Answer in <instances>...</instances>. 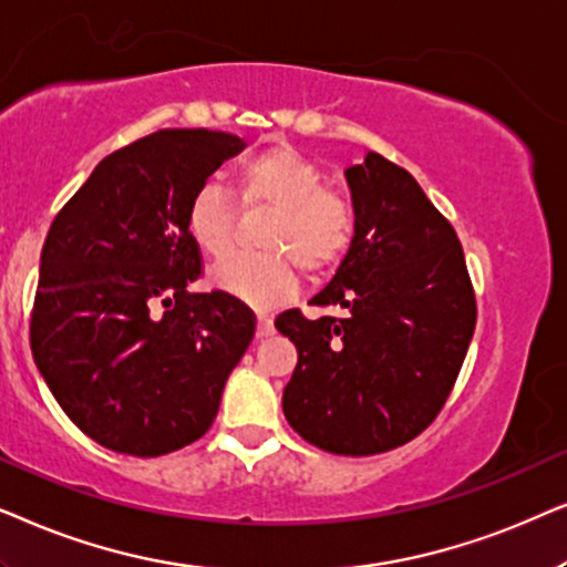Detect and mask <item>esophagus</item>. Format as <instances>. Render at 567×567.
I'll list each match as a JSON object with an SVG mask.
<instances>
[{
  "mask_svg": "<svg viewBox=\"0 0 567 567\" xmlns=\"http://www.w3.org/2000/svg\"><path fill=\"white\" fill-rule=\"evenodd\" d=\"M271 334H275V323H271L269 316L259 313V319H256V337L267 339V337H271Z\"/></svg>",
  "mask_w": 567,
  "mask_h": 567,
  "instance_id": "1",
  "label": "esophagus"
}]
</instances>
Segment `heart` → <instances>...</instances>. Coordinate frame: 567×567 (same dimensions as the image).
<instances>
[{
  "mask_svg": "<svg viewBox=\"0 0 567 567\" xmlns=\"http://www.w3.org/2000/svg\"><path fill=\"white\" fill-rule=\"evenodd\" d=\"M233 194L244 207H269L261 246L269 251L230 256L213 269V282L254 308H271L298 288V266L308 277L334 271L354 240V207L327 186V173L311 157L269 145L238 165ZM186 233L209 259H223L236 244V202L220 186H202L186 207Z\"/></svg>",
  "mask_w": 567,
  "mask_h": 567,
  "instance_id": "heart-1",
  "label": "heart"
}]
</instances>
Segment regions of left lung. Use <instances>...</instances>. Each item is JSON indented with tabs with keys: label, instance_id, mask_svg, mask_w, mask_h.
Instances as JSON below:
<instances>
[{
	"label": "left lung",
	"instance_id": "obj_1",
	"mask_svg": "<svg viewBox=\"0 0 567 567\" xmlns=\"http://www.w3.org/2000/svg\"><path fill=\"white\" fill-rule=\"evenodd\" d=\"M354 240L311 306L342 316L275 327L298 347L282 394L292 430L329 454L373 456L443 410L470 350L477 300L464 248L417 181L379 153L344 171Z\"/></svg>",
	"mask_w": 567,
	"mask_h": 567
}]
</instances>
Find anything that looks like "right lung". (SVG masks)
Listing matches in <instances>:
<instances>
[{
	"mask_svg": "<svg viewBox=\"0 0 567 567\" xmlns=\"http://www.w3.org/2000/svg\"><path fill=\"white\" fill-rule=\"evenodd\" d=\"M244 142L161 130L105 155L51 223L30 350L74 425L126 456L202 437L256 316L225 290L192 292L202 251L186 207Z\"/></svg>",
	"mask_w": 567,
	"mask_h": 567,
	"instance_id": "add662e5",
	"label": "right lung"
}]
</instances>
